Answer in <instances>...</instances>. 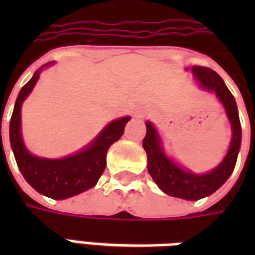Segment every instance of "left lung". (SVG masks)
Here are the masks:
<instances>
[{"label": "left lung", "instance_id": "obj_1", "mask_svg": "<svg viewBox=\"0 0 255 255\" xmlns=\"http://www.w3.org/2000/svg\"><path fill=\"white\" fill-rule=\"evenodd\" d=\"M186 71H191L199 89L213 93L221 102V105L224 106L232 129L230 149L223 161L212 171L195 173L179 165L172 157L166 154L160 133L150 122H146L143 149L147 154V171L160 190L171 197L198 201L217 191L231 176L241 150L242 127L235 98L225 86L224 80L220 78L219 73L214 72L210 68L198 65L186 68Z\"/></svg>", "mask_w": 255, "mask_h": 255}]
</instances>
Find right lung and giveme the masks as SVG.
<instances>
[{
    "mask_svg": "<svg viewBox=\"0 0 255 255\" xmlns=\"http://www.w3.org/2000/svg\"><path fill=\"white\" fill-rule=\"evenodd\" d=\"M50 65L53 61L42 65L20 90L9 124V139L17 166L31 187L45 197L67 199L97 184L105 171L108 149L122 138L131 117H120L111 122L87 146L63 158H45L30 153L21 135V106L35 87L42 71Z\"/></svg>",
    "mask_w": 255,
    "mask_h": 255,
    "instance_id": "obj_1",
    "label": "right lung"
}]
</instances>
